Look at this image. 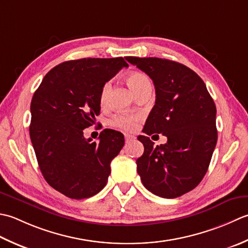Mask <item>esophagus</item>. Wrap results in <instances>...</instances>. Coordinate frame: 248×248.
I'll list each match as a JSON object with an SVG mask.
<instances>
[{
	"label": "esophagus",
	"instance_id": "34e87169",
	"mask_svg": "<svg viewBox=\"0 0 248 248\" xmlns=\"http://www.w3.org/2000/svg\"><path fill=\"white\" fill-rule=\"evenodd\" d=\"M134 138H135L134 136H131V135H125V142L128 143V142H130V141L133 140Z\"/></svg>",
	"mask_w": 248,
	"mask_h": 248
}]
</instances>
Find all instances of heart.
Returning a JSON list of instances; mask_svg holds the SVG:
<instances>
[{
	"label": "heart",
	"mask_w": 248,
	"mask_h": 248,
	"mask_svg": "<svg viewBox=\"0 0 248 248\" xmlns=\"http://www.w3.org/2000/svg\"><path fill=\"white\" fill-rule=\"evenodd\" d=\"M127 82L129 84L130 89L133 90V92L136 94L139 92L140 90H142L145 87H149L151 85L150 79L146 77L145 75L141 73H131L127 76ZM111 88V82L107 81L105 82L102 91H100L99 95V102L102 105H105L108 100V94ZM138 118L135 117V115H117L111 121V124L115 127H119L125 131H130L135 129L136 125H137Z\"/></svg>",
	"instance_id": "b5f03b06"
}]
</instances>
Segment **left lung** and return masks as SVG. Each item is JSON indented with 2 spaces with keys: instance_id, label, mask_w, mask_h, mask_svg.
<instances>
[{
  "instance_id": "obj_1",
  "label": "left lung",
  "mask_w": 248,
  "mask_h": 248,
  "mask_svg": "<svg viewBox=\"0 0 248 248\" xmlns=\"http://www.w3.org/2000/svg\"><path fill=\"white\" fill-rule=\"evenodd\" d=\"M153 80L156 99L143 133L163 134L154 146L139 136L144 152L137 172L144 187L163 198H176L198 185L208 171L217 142L216 107L198 75L185 65L159 58L126 57Z\"/></svg>"
}]
</instances>
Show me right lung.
I'll return each instance as SVG.
<instances>
[{"label": "right lung", "mask_w": 248, "mask_h": 248, "mask_svg": "<svg viewBox=\"0 0 248 248\" xmlns=\"http://www.w3.org/2000/svg\"><path fill=\"white\" fill-rule=\"evenodd\" d=\"M127 66L123 58L67 61L50 70L35 91L30 137L39 169L47 183L68 198H89L107 184L124 136L105 129L96 143L83 137V129L99 114L104 83Z\"/></svg>", "instance_id": "right-lung-1"}]
</instances>
